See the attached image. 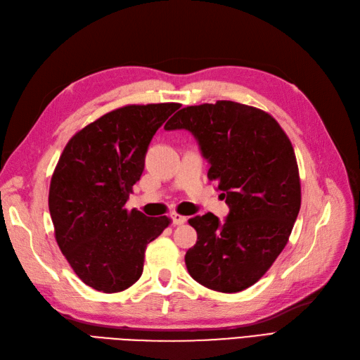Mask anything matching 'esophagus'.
Masks as SVG:
<instances>
[{
  "mask_svg": "<svg viewBox=\"0 0 360 360\" xmlns=\"http://www.w3.org/2000/svg\"><path fill=\"white\" fill-rule=\"evenodd\" d=\"M171 217H172V224H174V225H183L184 222L188 221V217L180 214V213H172Z\"/></svg>",
  "mask_w": 360,
  "mask_h": 360,
  "instance_id": "1",
  "label": "esophagus"
}]
</instances>
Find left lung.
<instances>
[{"label":"left lung","instance_id":"left-lung-1","mask_svg":"<svg viewBox=\"0 0 360 360\" xmlns=\"http://www.w3.org/2000/svg\"><path fill=\"white\" fill-rule=\"evenodd\" d=\"M165 129H186L198 141L207 176L230 207L222 224L213 213L189 219L198 234L184 257L189 275L214 291L246 290L285 248L300 210L291 141L270 114L231 101L183 108Z\"/></svg>","mask_w":360,"mask_h":360}]
</instances>
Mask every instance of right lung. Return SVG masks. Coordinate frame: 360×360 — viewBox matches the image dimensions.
I'll use <instances>...</instances> for the list:
<instances>
[{
    "label": "right lung",
    "instance_id": "1",
    "mask_svg": "<svg viewBox=\"0 0 360 360\" xmlns=\"http://www.w3.org/2000/svg\"><path fill=\"white\" fill-rule=\"evenodd\" d=\"M180 103L126 105L75 134L52 174L49 213L63 255L78 278L102 292H118L143 275L150 242L171 224L126 201L144 171L156 130Z\"/></svg>",
    "mask_w": 360,
    "mask_h": 360
}]
</instances>
